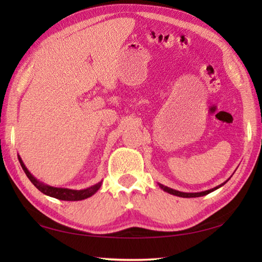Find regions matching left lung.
<instances>
[{"mask_svg": "<svg viewBox=\"0 0 262 262\" xmlns=\"http://www.w3.org/2000/svg\"><path fill=\"white\" fill-rule=\"evenodd\" d=\"M222 185H223V184H222ZM222 185L217 186V187H215V188H211L209 190H205V192H201V193H183V192H179V190L168 188V187H166V186H163V185H159V186H161V187L164 190H165V192L170 193V194H173V195H177V196H181V198H199V196H203V195H206V194H209L210 192H212V190H215V189H217L219 187H221Z\"/></svg>", "mask_w": 262, "mask_h": 262, "instance_id": "obj_1", "label": "left lung"}]
</instances>
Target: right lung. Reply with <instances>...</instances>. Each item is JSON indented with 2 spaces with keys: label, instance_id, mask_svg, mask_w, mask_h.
<instances>
[{
  "label": "right lung",
  "instance_id": "right-lung-1",
  "mask_svg": "<svg viewBox=\"0 0 262 262\" xmlns=\"http://www.w3.org/2000/svg\"><path fill=\"white\" fill-rule=\"evenodd\" d=\"M19 163L21 165V168H23L25 174L28 176V178L30 179L31 183H32L35 187H37L41 193L48 195V196L59 199V200H64V201H78V200H84V199L90 198L91 195H94L97 190L100 188L101 186V181L98 184H96L95 186H91L86 189H81V190H74V189H68V188H56V187H51V186H46L42 185L41 183L34 178V177L30 173L28 168L25 167L23 161H21L20 157H18Z\"/></svg>",
  "mask_w": 262,
  "mask_h": 262
}]
</instances>
